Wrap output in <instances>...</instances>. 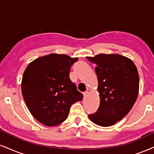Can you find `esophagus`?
<instances>
[{"instance_id":"34e87169","label":"esophagus","mask_w":154,"mask_h":154,"mask_svg":"<svg viewBox=\"0 0 154 154\" xmlns=\"http://www.w3.org/2000/svg\"><path fill=\"white\" fill-rule=\"evenodd\" d=\"M88 93H89V91L88 90H87V91H85L84 93H83V95H84V97H87V96H88Z\"/></svg>"}]
</instances>
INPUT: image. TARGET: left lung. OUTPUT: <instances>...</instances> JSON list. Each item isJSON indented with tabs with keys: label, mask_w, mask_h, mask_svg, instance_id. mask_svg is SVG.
I'll return each instance as SVG.
<instances>
[{
	"label": "left lung",
	"mask_w": 154,
	"mask_h": 154,
	"mask_svg": "<svg viewBox=\"0 0 154 154\" xmlns=\"http://www.w3.org/2000/svg\"><path fill=\"white\" fill-rule=\"evenodd\" d=\"M95 64L100 106L88 116L96 125L111 126L130 112L139 92V75L131 59L117 54L88 57Z\"/></svg>",
	"instance_id": "8db88e82"
}]
</instances>
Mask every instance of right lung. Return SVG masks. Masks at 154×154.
<instances>
[{
  "instance_id": "right-lung-1",
  "label": "right lung",
  "mask_w": 154,
  "mask_h": 154,
  "mask_svg": "<svg viewBox=\"0 0 154 154\" xmlns=\"http://www.w3.org/2000/svg\"><path fill=\"white\" fill-rule=\"evenodd\" d=\"M77 58L51 54L30 62L24 70L21 92L31 114L47 126L59 125L68 117L70 107L83 95L69 79Z\"/></svg>"
}]
</instances>
